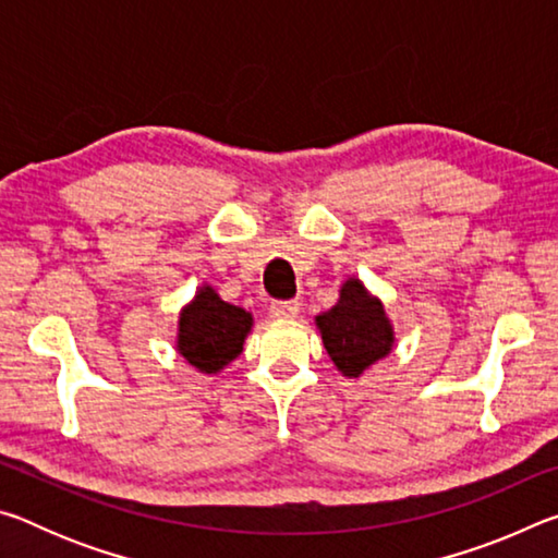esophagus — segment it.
Returning <instances> with one entry per match:
<instances>
[{"label":"esophagus","instance_id":"34e87169","mask_svg":"<svg viewBox=\"0 0 558 558\" xmlns=\"http://www.w3.org/2000/svg\"><path fill=\"white\" fill-rule=\"evenodd\" d=\"M270 313H272V317H278V319H295L298 313H300V305H298V300L272 302Z\"/></svg>","mask_w":558,"mask_h":558}]
</instances>
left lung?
I'll return each instance as SVG.
<instances>
[{
  "mask_svg": "<svg viewBox=\"0 0 558 558\" xmlns=\"http://www.w3.org/2000/svg\"><path fill=\"white\" fill-rule=\"evenodd\" d=\"M323 344L337 372L359 379L369 366L393 352L396 332L379 295L356 276L339 286L337 302L315 317Z\"/></svg>",
  "mask_w": 558,
  "mask_h": 558,
  "instance_id": "left-lung-1",
  "label": "left lung"
}]
</instances>
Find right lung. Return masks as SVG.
Returning a JSON list of instances; mask_svg holds the SVG:
<instances>
[{
  "label": "right lung",
  "instance_id": "obj_1",
  "mask_svg": "<svg viewBox=\"0 0 558 558\" xmlns=\"http://www.w3.org/2000/svg\"><path fill=\"white\" fill-rule=\"evenodd\" d=\"M253 329L248 310L221 300L216 288L202 282L194 298L179 310L177 354L202 374H221L243 352Z\"/></svg>",
  "mask_w": 558,
  "mask_h": 558
}]
</instances>
